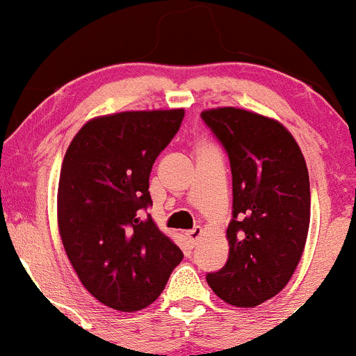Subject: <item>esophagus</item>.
Returning a JSON list of instances; mask_svg holds the SVG:
<instances>
[{
  "instance_id": "1",
  "label": "esophagus",
  "mask_w": 356,
  "mask_h": 356,
  "mask_svg": "<svg viewBox=\"0 0 356 356\" xmlns=\"http://www.w3.org/2000/svg\"><path fill=\"white\" fill-rule=\"evenodd\" d=\"M200 234H202V229L200 227H193L192 231H186L185 232L186 239H188V243L192 244V246H195V244H197V241H198V238H200Z\"/></svg>"
}]
</instances>
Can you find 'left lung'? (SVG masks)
<instances>
[{"mask_svg": "<svg viewBox=\"0 0 356 356\" xmlns=\"http://www.w3.org/2000/svg\"><path fill=\"white\" fill-rule=\"evenodd\" d=\"M200 117L227 152L232 173L229 258L207 282L227 304L254 307L277 296L300 261L311 219L307 166L277 120L232 106Z\"/></svg>", "mask_w": 356, "mask_h": 356, "instance_id": "8db88e82", "label": "left lung"}]
</instances>
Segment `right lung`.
I'll return each instance as SVG.
<instances>
[{
    "label": "right lung",
    "instance_id": "right-lung-1",
    "mask_svg": "<svg viewBox=\"0 0 356 356\" xmlns=\"http://www.w3.org/2000/svg\"><path fill=\"white\" fill-rule=\"evenodd\" d=\"M185 110L93 118L64 156L57 220L64 250L85 289L122 312L147 307L183 259L156 227L149 175L179 131Z\"/></svg>",
    "mask_w": 356,
    "mask_h": 356
}]
</instances>
